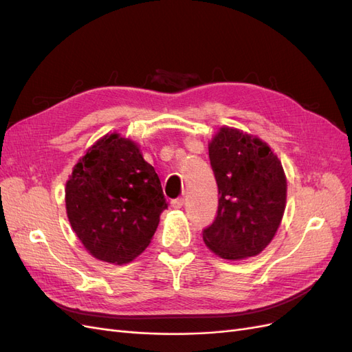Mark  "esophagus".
I'll use <instances>...</instances> for the list:
<instances>
[{"label": "esophagus", "mask_w": 352, "mask_h": 352, "mask_svg": "<svg viewBox=\"0 0 352 352\" xmlns=\"http://www.w3.org/2000/svg\"><path fill=\"white\" fill-rule=\"evenodd\" d=\"M170 204H172V207H173V208L179 210V208H182V207H184V204H185V199H184V198H176V199H172V202H170Z\"/></svg>", "instance_id": "esophagus-1"}]
</instances>
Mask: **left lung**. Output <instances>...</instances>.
Masks as SVG:
<instances>
[{
    "label": "left lung",
    "mask_w": 352,
    "mask_h": 352,
    "mask_svg": "<svg viewBox=\"0 0 352 352\" xmlns=\"http://www.w3.org/2000/svg\"><path fill=\"white\" fill-rule=\"evenodd\" d=\"M219 188L217 216L202 232L225 260L258 255L278 232L286 206L280 160L260 138L223 126L208 144Z\"/></svg>",
    "instance_id": "obj_1"
}]
</instances>
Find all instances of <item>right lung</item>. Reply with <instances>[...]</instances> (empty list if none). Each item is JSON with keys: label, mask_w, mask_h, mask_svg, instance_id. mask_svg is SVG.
Here are the masks:
<instances>
[{"label": "right lung", "mask_w": 352, "mask_h": 352, "mask_svg": "<svg viewBox=\"0 0 352 352\" xmlns=\"http://www.w3.org/2000/svg\"><path fill=\"white\" fill-rule=\"evenodd\" d=\"M167 208L162 184L136 142L107 133L66 182L70 226L92 257L126 264L150 245Z\"/></svg>", "instance_id": "obj_1"}]
</instances>
